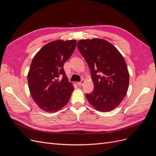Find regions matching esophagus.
Masks as SVG:
<instances>
[{"label": "esophagus", "instance_id": "1", "mask_svg": "<svg viewBox=\"0 0 156 156\" xmlns=\"http://www.w3.org/2000/svg\"><path fill=\"white\" fill-rule=\"evenodd\" d=\"M84 83V79H82L81 82L77 83V84H78L79 86H82Z\"/></svg>", "mask_w": 156, "mask_h": 156}]
</instances>
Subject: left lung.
Instances as JSON below:
<instances>
[{"label": "left lung", "instance_id": "obj_1", "mask_svg": "<svg viewBox=\"0 0 156 156\" xmlns=\"http://www.w3.org/2000/svg\"><path fill=\"white\" fill-rule=\"evenodd\" d=\"M77 48L87 61L94 89L86 94L96 110L115 109L125 98L129 87V74L123 56L108 41L93 38L81 40Z\"/></svg>", "mask_w": 156, "mask_h": 156}]
</instances>
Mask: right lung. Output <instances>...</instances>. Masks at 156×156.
Returning a JSON list of instances; mask_svg holds the SVG:
<instances>
[{"label":"right lung","instance_id":"obj_1","mask_svg":"<svg viewBox=\"0 0 156 156\" xmlns=\"http://www.w3.org/2000/svg\"><path fill=\"white\" fill-rule=\"evenodd\" d=\"M77 41L57 40L45 45L33 58L28 73L32 98L45 112H55L67 104L74 90L63 66Z\"/></svg>","mask_w":156,"mask_h":156}]
</instances>
